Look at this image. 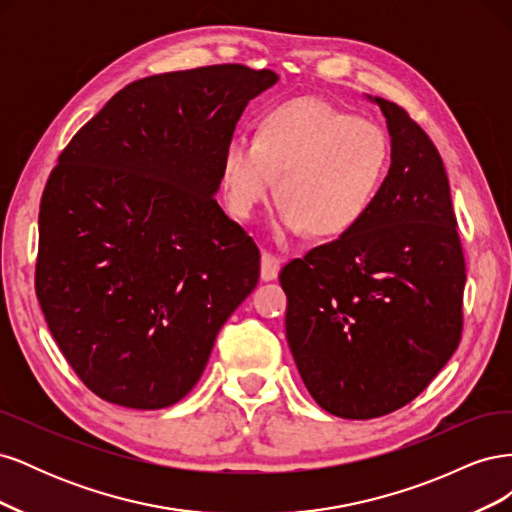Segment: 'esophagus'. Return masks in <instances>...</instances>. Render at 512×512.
Listing matches in <instances>:
<instances>
[{
	"label": "esophagus",
	"mask_w": 512,
	"mask_h": 512,
	"mask_svg": "<svg viewBox=\"0 0 512 512\" xmlns=\"http://www.w3.org/2000/svg\"><path fill=\"white\" fill-rule=\"evenodd\" d=\"M280 265H282V260L277 258L275 254L262 252V256H260V280L262 282L275 280L277 273H280Z\"/></svg>",
	"instance_id": "1"
}]
</instances>
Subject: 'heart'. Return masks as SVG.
I'll list each match as a JSON object with an SVG mask.
<instances>
[{"label":"heart","mask_w":512,"mask_h":512,"mask_svg":"<svg viewBox=\"0 0 512 512\" xmlns=\"http://www.w3.org/2000/svg\"><path fill=\"white\" fill-rule=\"evenodd\" d=\"M389 138L378 123L352 117L318 98H292L260 117L256 141L230 138L222 188L230 211L254 218L273 194L277 241L301 235L344 237L374 207L389 170Z\"/></svg>","instance_id":"b5f03b06"}]
</instances>
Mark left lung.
I'll use <instances>...</instances> for the list:
<instances>
[{"instance_id": "obj_1", "label": "left lung", "mask_w": 512, "mask_h": 512, "mask_svg": "<svg viewBox=\"0 0 512 512\" xmlns=\"http://www.w3.org/2000/svg\"><path fill=\"white\" fill-rule=\"evenodd\" d=\"M386 117L391 168L367 218L282 269L286 339L309 395L365 421L423 393L459 346L463 262L438 149L404 108Z\"/></svg>"}]
</instances>
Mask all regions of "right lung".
<instances>
[{"label":"right lung","instance_id":"obj_1","mask_svg":"<svg viewBox=\"0 0 512 512\" xmlns=\"http://www.w3.org/2000/svg\"><path fill=\"white\" fill-rule=\"evenodd\" d=\"M241 64L147 76L74 134L40 200L36 294L76 376L160 410L203 376L260 252L215 200L247 102L277 83Z\"/></svg>","mask_w":512,"mask_h":512}]
</instances>
